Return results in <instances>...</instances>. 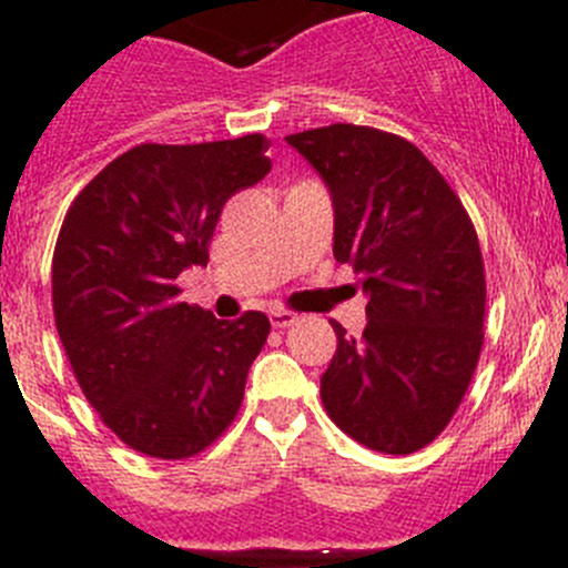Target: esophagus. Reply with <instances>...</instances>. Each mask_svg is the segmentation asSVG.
Here are the masks:
<instances>
[{"instance_id":"obj_1","label":"esophagus","mask_w":568,"mask_h":568,"mask_svg":"<svg viewBox=\"0 0 568 568\" xmlns=\"http://www.w3.org/2000/svg\"><path fill=\"white\" fill-rule=\"evenodd\" d=\"M268 318H272V324L277 326V329H285V326H294L296 321H300V316L291 311H272L268 313Z\"/></svg>"}]
</instances>
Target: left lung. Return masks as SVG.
I'll return each instance as SVG.
<instances>
[{
    "label": "left lung",
    "instance_id": "1",
    "mask_svg": "<svg viewBox=\"0 0 568 568\" xmlns=\"http://www.w3.org/2000/svg\"><path fill=\"white\" fill-rule=\"evenodd\" d=\"M335 205V261L359 274L368 324L337 321L321 400L379 454H415L445 432L484 346L486 277L459 194L404 136L335 123L285 136Z\"/></svg>",
    "mask_w": 568,
    "mask_h": 568
}]
</instances>
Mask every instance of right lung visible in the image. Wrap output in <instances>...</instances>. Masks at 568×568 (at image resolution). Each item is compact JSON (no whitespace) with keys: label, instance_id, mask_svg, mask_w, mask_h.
I'll list each match as a JSON object with an SVG mask.
<instances>
[{"label":"right lung","instance_id":"add662e5","mask_svg":"<svg viewBox=\"0 0 568 568\" xmlns=\"http://www.w3.org/2000/svg\"><path fill=\"white\" fill-rule=\"evenodd\" d=\"M268 140L159 145L109 162L68 209L51 302L73 376L106 428L153 459H189L225 434L268 318L220 321L178 300L209 261L222 205L272 170Z\"/></svg>","mask_w":568,"mask_h":568}]
</instances>
